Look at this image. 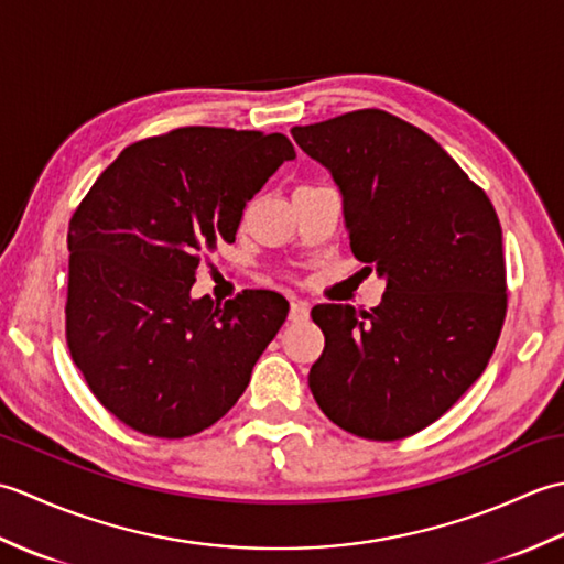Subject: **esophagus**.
Listing matches in <instances>:
<instances>
[{"mask_svg":"<svg viewBox=\"0 0 564 564\" xmlns=\"http://www.w3.org/2000/svg\"><path fill=\"white\" fill-rule=\"evenodd\" d=\"M307 317H310V310H307V305H305V303H301V301H293V303H291L289 319H291V322H303V319H307Z\"/></svg>","mask_w":564,"mask_h":564,"instance_id":"esophagus-1","label":"esophagus"}]
</instances>
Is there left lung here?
<instances>
[{"label":"left lung","mask_w":564,"mask_h":564,"mask_svg":"<svg viewBox=\"0 0 564 564\" xmlns=\"http://www.w3.org/2000/svg\"><path fill=\"white\" fill-rule=\"evenodd\" d=\"M293 138L332 172L351 251L388 281L370 310L325 303L310 368L319 410L354 436L398 441L434 424L482 376L507 315L492 200L424 130L380 109Z\"/></svg>","instance_id":"8db88e82"}]
</instances>
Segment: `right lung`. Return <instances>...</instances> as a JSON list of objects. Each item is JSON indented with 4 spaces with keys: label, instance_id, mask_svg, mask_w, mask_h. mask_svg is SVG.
Wrapping results in <instances>:
<instances>
[{
    "label": "right lung",
    "instance_id": "obj_1",
    "mask_svg": "<svg viewBox=\"0 0 564 564\" xmlns=\"http://www.w3.org/2000/svg\"><path fill=\"white\" fill-rule=\"evenodd\" d=\"M293 158L281 133L174 128L128 145L82 198L67 232L65 337L94 398L126 426L194 436L249 386L289 303L273 291L194 301L191 285Z\"/></svg>",
    "mask_w": 564,
    "mask_h": 564
}]
</instances>
